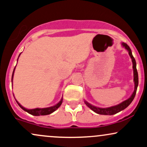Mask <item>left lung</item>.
<instances>
[{
  "mask_svg": "<svg viewBox=\"0 0 147 147\" xmlns=\"http://www.w3.org/2000/svg\"><path fill=\"white\" fill-rule=\"evenodd\" d=\"M121 44H122V46H123L127 50L128 52H129L130 57H131V59L132 63H133L134 82V84H135L134 90L133 93H132L131 97H130L129 99H127L125 101H123L122 103L117 105V106L108 107V108H98V107L94 106L93 105L90 104L89 103H88L86 101H84V103L86 104V105L88 107V108H90V109L93 110V111L96 112V113L99 114V115H115V114L118 113V112H121V110H123L132 102V101L134 100V99L135 97L136 93L137 87H138V71L136 69V60L134 59V57H133V55H132L131 50L129 47V46H128V45L125 43H122Z\"/></svg>",
  "mask_w": 147,
  "mask_h": 147,
  "instance_id": "8db88e82",
  "label": "left lung"
}]
</instances>
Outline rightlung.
I'll return each mask as SVG.
<instances>
[{
    "instance_id": "add662e5",
    "label": "right lung",
    "mask_w": 147,
    "mask_h": 147,
    "mask_svg": "<svg viewBox=\"0 0 147 147\" xmlns=\"http://www.w3.org/2000/svg\"><path fill=\"white\" fill-rule=\"evenodd\" d=\"M20 55H19V57H20ZM15 69H16V67H15V68H14L13 71L12 78H11V82H13V77L14 71H15ZM16 102H17V104L19 105V106L22 109L24 110V111L27 112H28V113L30 114V115H34V116L48 115H50V114L52 113V112L55 111L56 110H57L58 108H59V107L61 106V104H62V102H63V97H62V98H61V101H60L57 104H56L55 106L49 107V108H35V109H26V108H24V107L22 106V105H20V103L18 102V101H16Z\"/></svg>"
}]
</instances>
